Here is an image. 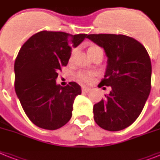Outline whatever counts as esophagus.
<instances>
[{"instance_id": "34e87169", "label": "esophagus", "mask_w": 160, "mask_h": 160, "mask_svg": "<svg viewBox=\"0 0 160 160\" xmlns=\"http://www.w3.org/2000/svg\"><path fill=\"white\" fill-rule=\"evenodd\" d=\"M90 90H91V89H89V88H88V87H85V86L82 87V92H83V93H89Z\"/></svg>"}]
</instances>
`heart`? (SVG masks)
<instances>
[{
  "label": "heart",
  "mask_w": 160,
  "mask_h": 160,
  "mask_svg": "<svg viewBox=\"0 0 160 160\" xmlns=\"http://www.w3.org/2000/svg\"><path fill=\"white\" fill-rule=\"evenodd\" d=\"M99 52H102V49L99 48L97 45H91V46L89 47L88 48V53L89 54L90 57H93L96 54V53ZM93 76H94V74L93 72H86V71H80L78 72L77 75H76V78L78 79L79 81L84 83H89L93 80Z\"/></svg>",
  "instance_id": "heart-1"
}]
</instances>
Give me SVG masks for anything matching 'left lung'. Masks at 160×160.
I'll return each instance as SVG.
<instances>
[{
    "mask_svg": "<svg viewBox=\"0 0 160 160\" xmlns=\"http://www.w3.org/2000/svg\"><path fill=\"white\" fill-rule=\"evenodd\" d=\"M104 49L108 65L99 88L111 86L109 94L93 105V119L101 128L118 132L134 122L151 89V62L145 47L122 34H89Z\"/></svg>",
    "mask_w": 160,
    "mask_h": 160,
    "instance_id": "8db88e82",
    "label": "left lung"
}]
</instances>
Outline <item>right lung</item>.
<instances>
[{
	"label": "right lung",
	"mask_w": 160,
	"mask_h": 160,
	"mask_svg": "<svg viewBox=\"0 0 160 160\" xmlns=\"http://www.w3.org/2000/svg\"><path fill=\"white\" fill-rule=\"evenodd\" d=\"M87 34L41 31L24 43L15 62V89L22 108L40 128L57 130L68 122L74 100L81 93L77 83L57 84L58 71L66 67L71 49Z\"/></svg>",
	"instance_id": "add662e5"
}]
</instances>
